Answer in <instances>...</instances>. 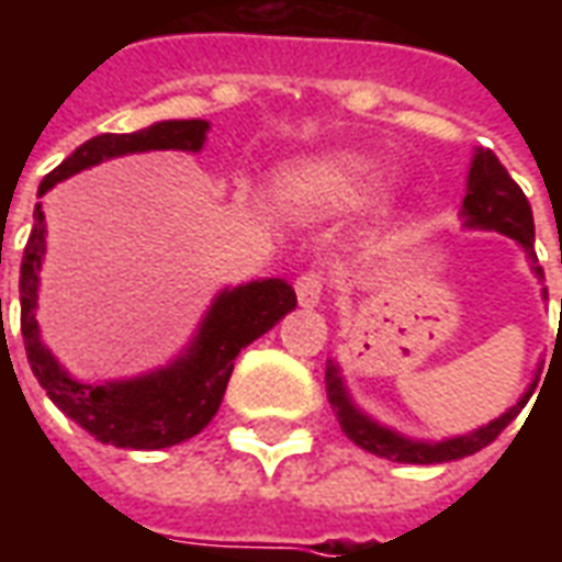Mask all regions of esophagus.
Masks as SVG:
<instances>
[{
	"mask_svg": "<svg viewBox=\"0 0 562 562\" xmlns=\"http://www.w3.org/2000/svg\"><path fill=\"white\" fill-rule=\"evenodd\" d=\"M294 294H297L301 306H318L322 294H325V277L318 270H306L294 280Z\"/></svg>",
	"mask_w": 562,
	"mask_h": 562,
	"instance_id": "34e87169",
	"label": "esophagus"
}]
</instances>
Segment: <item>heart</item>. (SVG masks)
<instances>
[{
  "instance_id": "heart-1",
  "label": "heart",
  "mask_w": 562,
  "mask_h": 562,
  "mask_svg": "<svg viewBox=\"0 0 562 562\" xmlns=\"http://www.w3.org/2000/svg\"><path fill=\"white\" fill-rule=\"evenodd\" d=\"M373 192V168L355 153H325L282 165L270 177V201L297 220L334 216L364 204Z\"/></svg>"
}]
</instances>
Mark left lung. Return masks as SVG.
Returning a JSON list of instances; mask_svg holds the SVG:
<instances>
[{"instance_id": "8db88e82", "label": "left lung", "mask_w": 562, "mask_h": 562, "mask_svg": "<svg viewBox=\"0 0 562 562\" xmlns=\"http://www.w3.org/2000/svg\"><path fill=\"white\" fill-rule=\"evenodd\" d=\"M460 216H463V225H467V228L499 232L506 234V237H512V240H518V244L524 246L527 258H530L532 273L542 280L544 270L539 268L536 252H532L536 232H532L530 201L520 192V186L508 177V171L503 168V161L496 159L491 149H475V156H472L470 180H467V198H463ZM536 382H539V379H532V385L527 389V394H524L508 413H503L491 424H484L479 430H472V434L463 436H451V439H439V442H422V439H409V436L394 434L389 427H382V424L373 422L370 415L361 413L352 403V397H349L346 385H342L340 367L334 364V361H328V367H325V389H328V401L330 406H334V413H337V422H340L342 434L349 436L355 446H361L364 451H370V454L397 460V463H448V460L470 458L475 451H482L484 446H491L496 436L503 434L508 424L518 418L520 409L530 401Z\"/></svg>"}]
</instances>
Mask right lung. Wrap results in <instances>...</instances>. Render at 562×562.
<instances>
[{"label": "right lung", "instance_id": "1", "mask_svg": "<svg viewBox=\"0 0 562 562\" xmlns=\"http://www.w3.org/2000/svg\"><path fill=\"white\" fill-rule=\"evenodd\" d=\"M210 123L204 120H165L132 135H99L80 144L63 165H56L38 186V198L71 173L92 168L104 159L147 153V149H189L204 147ZM32 234L20 261V330L26 358L38 385L87 434L104 446L156 451L192 439L216 415L222 394L232 379L234 358L244 346L268 334L285 313H292L297 297L285 280H256L225 289L207 310L189 342L173 364L153 370L147 376L120 379L104 385H87L68 376L44 346L35 322L38 306V270L44 258V210L35 204ZM2 304V301H0Z\"/></svg>", "mask_w": 562, "mask_h": 562}]
</instances>
